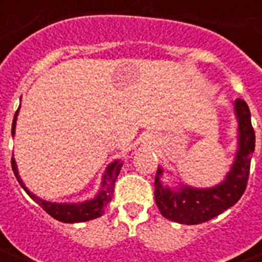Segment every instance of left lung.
<instances>
[{
	"label": "left lung",
	"instance_id": "8db88e82",
	"mask_svg": "<svg viewBox=\"0 0 262 262\" xmlns=\"http://www.w3.org/2000/svg\"><path fill=\"white\" fill-rule=\"evenodd\" d=\"M234 111L238 120V148L234 163L222 184L203 189L182 187L180 191H172L161 184L160 177L163 176V170L157 168L154 198L165 219L181 225H199L231 208L242 198L247 188L251 156L255 148V133L247 102L240 98L236 99Z\"/></svg>",
	"mask_w": 262,
	"mask_h": 262
}]
</instances>
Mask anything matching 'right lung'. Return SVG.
<instances>
[{"mask_svg": "<svg viewBox=\"0 0 262 262\" xmlns=\"http://www.w3.org/2000/svg\"><path fill=\"white\" fill-rule=\"evenodd\" d=\"M16 115L18 111L15 112L14 122H12V135L15 133V122H16ZM12 164V171H14L16 180L19 182L22 188L25 189L26 193L35 201V202L42 206L46 213H49L52 217H54L59 222L63 223H78V222H86V220L97 219L99 216H102L103 210L106 208V205L111 202L112 195H114V188H115V181L119 176L120 167L122 163L119 160L114 161L112 164L108 165V168L105 171V176L102 178V185H101V191L98 192V195L91 201H86V202L81 203H54V202H46L43 199H39L35 196L33 193L24 185V182L20 180L19 174H18V168L15 164V160L12 159L11 161Z\"/></svg>", "mask_w": 262, "mask_h": 262, "instance_id": "1", "label": "right lung"}]
</instances>
